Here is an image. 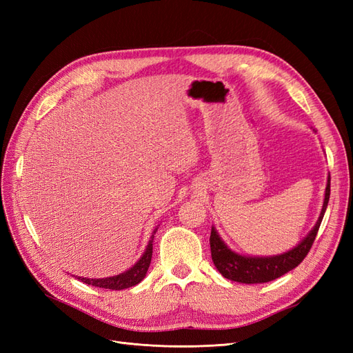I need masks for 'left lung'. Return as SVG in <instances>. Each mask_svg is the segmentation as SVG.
I'll list each match as a JSON object with an SVG mask.
<instances>
[{
  "mask_svg": "<svg viewBox=\"0 0 353 353\" xmlns=\"http://www.w3.org/2000/svg\"><path fill=\"white\" fill-rule=\"evenodd\" d=\"M330 200V176L327 179L324 205L319 213V218L311 232L299 243L296 248L281 254L275 256H244L231 250L228 245L222 241L215 227L210 231V252L212 261L215 263L216 270L225 276V279L244 284H258L268 283L279 276L294 270L301 263L307 252L311 250L314 240L318 234L319 225L324 218V213Z\"/></svg>",
  "mask_w": 353,
  "mask_h": 353,
  "instance_id": "obj_1",
  "label": "left lung"
}]
</instances>
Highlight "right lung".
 <instances>
[{
	"label": "right lung",
	"instance_id": "right-lung-1",
	"mask_svg": "<svg viewBox=\"0 0 353 353\" xmlns=\"http://www.w3.org/2000/svg\"><path fill=\"white\" fill-rule=\"evenodd\" d=\"M157 228L153 231L152 240L148 241L145 252L143 253V256L138 262L130 268L128 271L114 275V276H108V279H82V276H77L78 280H81L82 283L88 284V285H94V287H100V288H109V290H123V288H130L138 283H141L143 279L147 274L148 266H150L152 262V254H153V239L156 234Z\"/></svg>",
	"mask_w": 353,
	"mask_h": 353
}]
</instances>
